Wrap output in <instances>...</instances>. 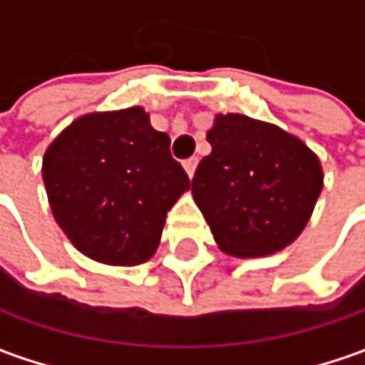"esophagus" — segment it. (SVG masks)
Segmentation results:
<instances>
[{
  "instance_id": "1",
  "label": "esophagus",
  "mask_w": 365,
  "mask_h": 365,
  "mask_svg": "<svg viewBox=\"0 0 365 365\" xmlns=\"http://www.w3.org/2000/svg\"><path fill=\"white\" fill-rule=\"evenodd\" d=\"M182 166H185V170H187L189 178H193V174H195V168H197L195 158H189V160H185V162H182Z\"/></svg>"
}]
</instances>
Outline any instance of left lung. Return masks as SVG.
<instances>
[{"mask_svg": "<svg viewBox=\"0 0 365 365\" xmlns=\"http://www.w3.org/2000/svg\"><path fill=\"white\" fill-rule=\"evenodd\" d=\"M191 180L193 199L222 251L264 257L291 245L322 191L318 155L282 128L218 114Z\"/></svg>", "mask_w": 365, "mask_h": 365, "instance_id": "obj_1", "label": "left lung"}]
</instances>
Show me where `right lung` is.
<instances>
[{
  "label": "right lung",
  "mask_w": 365,
  "mask_h": 365,
  "mask_svg": "<svg viewBox=\"0 0 365 365\" xmlns=\"http://www.w3.org/2000/svg\"><path fill=\"white\" fill-rule=\"evenodd\" d=\"M43 182L72 245L110 266L147 262L168 210L191 187L143 108L74 120L47 147Z\"/></svg>",
  "instance_id": "1"
}]
</instances>
